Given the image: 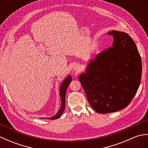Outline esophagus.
<instances>
[{"mask_svg": "<svg viewBox=\"0 0 148 148\" xmlns=\"http://www.w3.org/2000/svg\"><path fill=\"white\" fill-rule=\"evenodd\" d=\"M73 69L75 71H79L80 69V66L79 64H75L73 66Z\"/></svg>", "mask_w": 148, "mask_h": 148, "instance_id": "34e87169", "label": "esophagus"}]
</instances>
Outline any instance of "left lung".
Here are the masks:
<instances>
[{"label": "left lung", "instance_id": "8db88e82", "mask_svg": "<svg viewBox=\"0 0 148 148\" xmlns=\"http://www.w3.org/2000/svg\"><path fill=\"white\" fill-rule=\"evenodd\" d=\"M112 46L97 55L79 80L91 107L100 114L126 108L140 85L142 62L136 43L127 33L112 30Z\"/></svg>", "mask_w": 148, "mask_h": 148}]
</instances>
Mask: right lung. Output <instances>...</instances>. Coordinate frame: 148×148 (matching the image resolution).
Wrapping results in <instances>:
<instances>
[{
  "instance_id": "1",
  "label": "right lung",
  "mask_w": 148,
  "mask_h": 148,
  "mask_svg": "<svg viewBox=\"0 0 148 148\" xmlns=\"http://www.w3.org/2000/svg\"><path fill=\"white\" fill-rule=\"evenodd\" d=\"M72 81V77L71 76L69 75L63 81L60 86V95L62 105L61 108H60L59 111L56 113V114L51 118H44V119H58L59 117H60L62 113L64 112L65 108V95H66V91H67V87L69 85V84L71 83ZM42 119V118H41Z\"/></svg>"
}]
</instances>
